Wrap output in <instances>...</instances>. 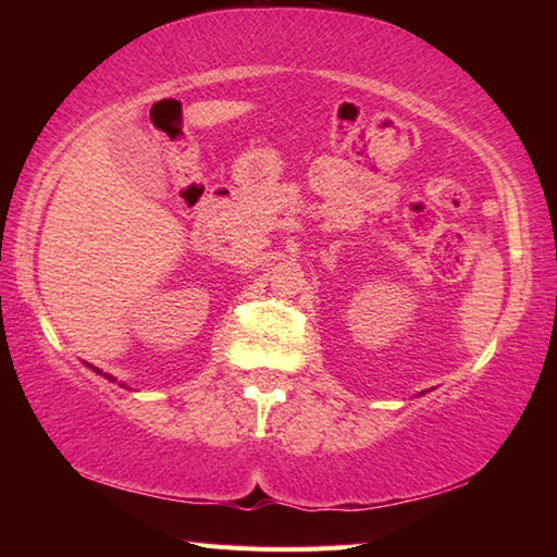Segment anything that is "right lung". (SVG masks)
<instances>
[{
  "instance_id": "right-lung-1",
  "label": "right lung",
  "mask_w": 557,
  "mask_h": 557,
  "mask_svg": "<svg viewBox=\"0 0 557 557\" xmlns=\"http://www.w3.org/2000/svg\"><path fill=\"white\" fill-rule=\"evenodd\" d=\"M90 369H92V371H96V373H100V375H106V379H108L110 383H115V381H117V379H115V375H108V373H102V371H98V369H96V366H90ZM120 385H122V388H127V385H125V383H120Z\"/></svg>"
}]
</instances>
